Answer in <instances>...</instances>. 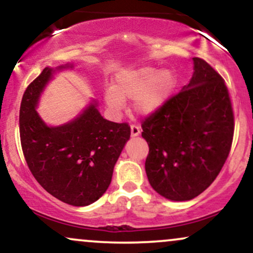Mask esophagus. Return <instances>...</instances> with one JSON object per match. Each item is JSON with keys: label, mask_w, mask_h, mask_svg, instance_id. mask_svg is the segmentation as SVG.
<instances>
[{"label": "esophagus", "mask_w": 253, "mask_h": 253, "mask_svg": "<svg viewBox=\"0 0 253 253\" xmlns=\"http://www.w3.org/2000/svg\"><path fill=\"white\" fill-rule=\"evenodd\" d=\"M139 134H140V127L135 126V125H132V126H130V135L138 136Z\"/></svg>", "instance_id": "esophagus-1"}]
</instances>
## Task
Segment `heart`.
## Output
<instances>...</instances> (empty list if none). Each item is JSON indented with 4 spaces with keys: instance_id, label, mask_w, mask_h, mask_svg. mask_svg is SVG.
Wrapping results in <instances>:
<instances>
[{
    "instance_id": "1",
    "label": "heart",
    "mask_w": 253,
    "mask_h": 253,
    "mask_svg": "<svg viewBox=\"0 0 253 253\" xmlns=\"http://www.w3.org/2000/svg\"><path fill=\"white\" fill-rule=\"evenodd\" d=\"M175 72L164 69L140 68L123 71L115 77L112 90L103 95L104 103L113 114H120L125 101L133 100V109L140 115H150L172 95L176 88Z\"/></svg>"
}]
</instances>
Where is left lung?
<instances>
[{
	"label": "left lung",
	"instance_id": "obj_1",
	"mask_svg": "<svg viewBox=\"0 0 253 253\" xmlns=\"http://www.w3.org/2000/svg\"><path fill=\"white\" fill-rule=\"evenodd\" d=\"M189 83L141 125L149 144L151 187L171 201H189L213 183L227 159L234 118L225 82L208 63L193 58Z\"/></svg>",
	"mask_w": 253,
	"mask_h": 253
}]
</instances>
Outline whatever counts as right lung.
Here are the masks:
<instances>
[{
	"instance_id": "add662e5",
	"label": "right lung",
	"mask_w": 253,
	"mask_h": 253,
	"mask_svg": "<svg viewBox=\"0 0 253 253\" xmlns=\"http://www.w3.org/2000/svg\"><path fill=\"white\" fill-rule=\"evenodd\" d=\"M72 69L71 63L47 66L27 86L20 107V138L38 183L60 201L83 207L108 189L130 128L127 124L106 120L96 100L65 124L52 126L42 120L37 109L46 85L57 72Z\"/></svg>"
}]
</instances>
